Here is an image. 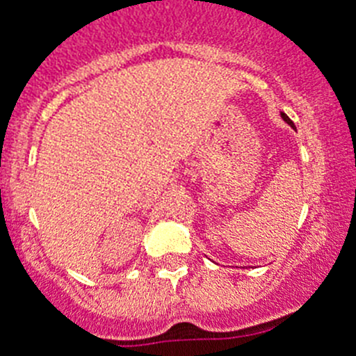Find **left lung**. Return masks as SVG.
Instances as JSON below:
<instances>
[{"label":"left lung","instance_id":"obj_1","mask_svg":"<svg viewBox=\"0 0 356 356\" xmlns=\"http://www.w3.org/2000/svg\"><path fill=\"white\" fill-rule=\"evenodd\" d=\"M281 118H283V119H284V122H288V124H290V126H291V128H295L293 121H291V119H290V118H288V115H286V114H284V112H281Z\"/></svg>","mask_w":356,"mask_h":356}]
</instances>
